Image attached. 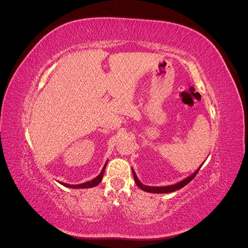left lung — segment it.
<instances>
[{"label": "left lung", "mask_w": 248, "mask_h": 248, "mask_svg": "<svg viewBox=\"0 0 248 248\" xmlns=\"http://www.w3.org/2000/svg\"><path fill=\"white\" fill-rule=\"evenodd\" d=\"M201 167H202V166H201ZM201 167H200L196 171H194L192 175H190L189 177L185 178L184 180H182V181H180V182H178V183H176V184H172V185L161 186V187H159V186H148V185H144V184H142V183L140 181L139 178L137 177L136 171H134L133 170H132V174H133V177H134V181H136L137 185L140 187V188L141 190L147 191V192H151V193H169V192H172V191H176V190H178V189H180V188H182V187H184L185 185L188 184V183L191 181V180H192L194 177H196V175L199 172Z\"/></svg>", "instance_id": "8db88e82"}]
</instances>
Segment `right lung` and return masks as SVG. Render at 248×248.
Wrapping results in <instances>:
<instances>
[{
    "instance_id": "obj_1",
    "label": "right lung",
    "mask_w": 248,
    "mask_h": 248,
    "mask_svg": "<svg viewBox=\"0 0 248 248\" xmlns=\"http://www.w3.org/2000/svg\"><path fill=\"white\" fill-rule=\"evenodd\" d=\"M107 164H108V161L106 162V164H104V167L101 170L100 174L97 176L96 178H94L93 180H91V181H88V182H85V183H81V184H67V183H63V182H59L61 183L62 185L66 186V187H69V188H91V187H94L96 185H98L101 181H102V178H103V174H104V170H106L107 168Z\"/></svg>"
}]
</instances>
